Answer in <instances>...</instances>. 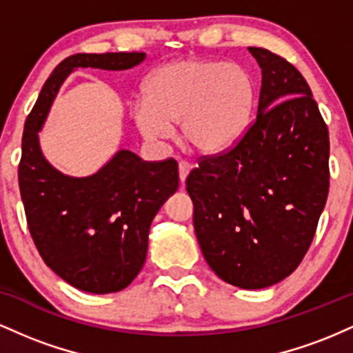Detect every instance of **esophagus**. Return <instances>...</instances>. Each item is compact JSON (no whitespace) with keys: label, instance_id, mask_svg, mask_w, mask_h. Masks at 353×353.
I'll use <instances>...</instances> for the list:
<instances>
[{"label":"esophagus","instance_id":"34e87169","mask_svg":"<svg viewBox=\"0 0 353 353\" xmlns=\"http://www.w3.org/2000/svg\"><path fill=\"white\" fill-rule=\"evenodd\" d=\"M190 169H192V165H190L189 163H184V161H181V163H179V179H181V182H185V179H188Z\"/></svg>","mask_w":353,"mask_h":353}]
</instances>
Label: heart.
I'll list each match as a JSON object with an SVG mask.
<instances>
[{
    "instance_id": "obj_1",
    "label": "heart",
    "mask_w": 353,
    "mask_h": 353,
    "mask_svg": "<svg viewBox=\"0 0 353 353\" xmlns=\"http://www.w3.org/2000/svg\"><path fill=\"white\" fill-rule=\"evenodd\" d=\"M255 104V83L242 64L184 58L154 70L144 98L129 104V116L145 141L163 144L181 123L185 143L202 152L234 144L245 131Z\"/></svg>"
}]
</instances>
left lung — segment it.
<instances>
[{"label": "left lung", "mask_w": 353, "mask_h": 353, "mask_svg": "<svg viewBox=\"0 0 353 353\" xmlns=\"http://www.w3.org/2000/svg\"><path fill=\"white\" fill-rule=\"evenodd\" d=\"M262 70L257 117L241 141L185 181L194 230L217 277L265 289L297 269L329 194V131L289 61L249 48Z\"/></svg>", "instance_id": "8db88e82"}]
</instances>
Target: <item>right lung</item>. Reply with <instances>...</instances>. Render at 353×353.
I'll list each match as a JSON object with an SVG mask.
<instances>
[{"label": "right lung", "instance_id": "right-lung-1", "mask_svg": "<svg viewBox=\"0 0 353 353\" xmlns=\"http://www.w3.org/2000/svg\"><path fill=\"white\" fill-rule=\"evenodd\" d=\"M144 59L136 51L70 56L51 72L24 123L18 177L31 237L52 272L89 294L119 292L141 272L152 219L179 188L177 163H148L119 149L98 172L66 176L43 156L39 131L72 71H124Z\"/></svg>", "mask_w": 353, "mask_h": 353}]
</instances>
